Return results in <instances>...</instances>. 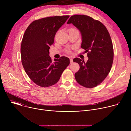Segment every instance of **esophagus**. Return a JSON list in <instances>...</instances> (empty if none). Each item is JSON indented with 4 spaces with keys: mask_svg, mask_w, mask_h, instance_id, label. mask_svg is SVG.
<instances>
[{
    "mask_svg": "<svg viewBox=\"0 0 131 131\" xmlns=\"http://www.w3.org/2000/svg\"><path fill=\"white\" fill-rule=\"evenodd\" d=\"M73 63V60H72L71 58H70V63L71 64V63Z\"/></svg>",
    "mask_w": 131,
    "mask_h": 131,
    "instance_id": "obj_1",
    "label": "esophagus"
}]
</instances>
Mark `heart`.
I'll use <instances>...</instances> for the list:
<instances>
[{
    "label": "heart",
    "instance_id": "1",
    "mask_svg": "<svg viewBox=\"0 0 131 131\" xmlns=\"http://www.w3.org/2000/svg\"><path fill=\"white\" fill-rule=\"evenodd\" d=\"M76 30V29H75V28H70L69 29L68 31H72V30ZM66 52H67V53H69L71 52V51H70V50H66Z\"/></svg>",
    "mask_w": 131,
    "mask_h": 131
}]
</instances>
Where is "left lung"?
Here are the masks:
<instances>
[{"label": "left lung", "instance_id": "1", "mask_svg": "<svg viewBox=\"0 0 131 131\" xmlns=\"http://www.w3.org/2000/svg\"><path fill=\"white\" fill-rule=\"evenodd\" d=\"M71 23L80 31L81 48L88 53L89 58L86 63L78 58L73 60L80 66L74 77L81 85L94 88L107 77L113 65L114 48L110 34L102 23L88 15H72L67 22Z\"/></svg>", "mask_w": 131, "mask_h": 131}]
</instances>
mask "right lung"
<instances>
[{
    "label": "right lung",
    "instance_id": "right-lung-1",
    "mask_svg": "<svg viewBox=\"0 0 131 131\" xmlns=\"http://www.w3.org/2000/svg\"><path fill=\"white\" fill-rule=\"evenodd\" d=\"M69 17L55 16L35 20L24 32L21 46L22 64L29 78L40 86L47 88L57 83L69 64L66 57L52 62L49 55L56 32Z\"/></svg>",
    "mask_w": 131,
    "mask_h": 131
}]
</instances>
